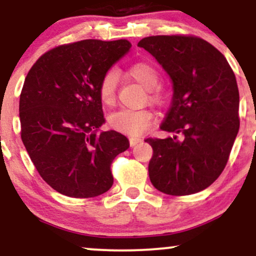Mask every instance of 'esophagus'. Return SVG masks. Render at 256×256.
<instances>
[{"label":"esophagus","instance_id":"1","mask_svg":"<svg viewBox=\"0 0 256 256\" xmlns=\"http://www.w3.org/2000/svg\"><path fill=\"white\" fill-rule=\"evenodd\" d=\"M140 142H142V140H140V138H137V137H130V146H137L138 143H140Z\"/></svg>","mask_w":256,"mask_h":256}]
</instances>
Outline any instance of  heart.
I'll list each match as a JSON object with an SVG mask.
<instances>
[{
  "label": "heart",
  "mask_w": 256,
  "mask_h": 256,
  "mask_svg": "<svg viewBox=\"0 0 256 256\" xmlns=\"http://www.w3.org/2000/svg\"><path fill=\"white\" fill-rule=\"evenodd\" d=\"M128 77L142 85L146 90H149L148 98L155 104H161L165 101V95L158 89H155L158 84V73L154 66L148 62H137L128 68ZM118 77L114 71L106 73L100 83V98L102 104L112 106L116 102V91ZM152 119V114L149 110H120L110 114V125L116 130L124 134L138 136L142 134L149 128Z\"/></svg>",
  "instance_id": "b5f03b06"
}]
</instances>
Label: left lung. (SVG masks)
<instances>
[{"label": "left lung", "mask_w": 256, "mask_h": 256, "mask_svg": "<svg viewBox=\"0 0 256 256\" xmlns=\"http://www.w3.org/2000/svg\"><path fill=\"white\" fill-rule=\"evenodd\" d=\"M156 58L172 82L173 96L160 128L148 138L152 184L167 195L202 192L225 168L240 128V94L224 55L192 36H152L137 44Z\"/></svg>", "instance_id": "8db88e82"}]
</instances>
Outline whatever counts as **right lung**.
<instances>
[{
    "instance_id": "add662e5",
    "label": "right lung",
    "mask_w": 256,
    "mask_h": 256,
    "mask_svg": "<svg viewBox=\"0 0 256 256\" xmlns=\"http://www.w3.org/2000/svg\"><path fill=\"white\" fill-rule=\"evenodd\" d=\"M131 48L126 40H85L43 54L25 78L19 102L22 140L54 190L88 198L113 185L110 165L130 146L104 124L100 83Z\"/></svg>"
}]
</instances>
